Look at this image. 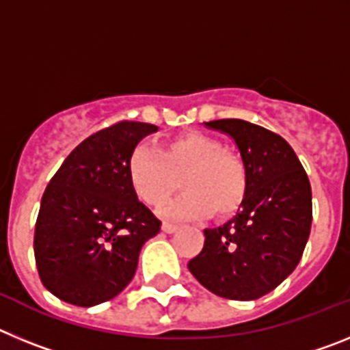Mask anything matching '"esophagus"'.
Returning a JSON list of instances; mask_svg holds the SVG:
<instances>
[{
  "mask_svg": "<svg viewBox=\"0 0 350 350\" xmlns=\"http://www.w3.org/2000/svg\"><path fill=\"white\" fill-rule=\"evenodd\" d=\"M177 230H178L177 224H170V222H165V224H163V231H165V233H168V234L175 233Z\"/></svg>",
  "mask_w": 350,
  "mask_h": 350,
  "instance_id": "esophagus-1",
  "label": "esophagus"
}]
</instances>
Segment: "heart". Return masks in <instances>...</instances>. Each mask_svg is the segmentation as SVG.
I'll return each instance as SVG.
<instances>
[{"mask_svg": "<svg viewBox=\"0 0 350 350\" xmlns=\"http://www.w3.org/2000/svg\"><path fill=\"white\" fill-rule=\"evenodd\" d=\"M175 178L184 193L166 206L170 219H202L212 212L226 217L242 205L249 184L242 157L202 131H182L156 150L138 147L129 156V185L145 205H165Z\"/></svg>", "mask_w": 350, "mask_h": 350, "instance_id": "heart-1", "label": "heart"}]
</instances>
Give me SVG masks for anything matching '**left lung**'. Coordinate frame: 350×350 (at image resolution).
<instances>
[{
	"instance_id": "left-lung-1",
	"label": "left lung",
	"mask_w": 350,
	"mask_h": 350,
	"mask_svg": "<svg viewBox=\"0 0 350 350\" xmlns=\"http://www.w3.org/2000/svg\"><path fill=\"white\" fill-rule=\"evenodd\" d=\"M237 145L247 168V194L233 219L205 230V245L187 268L228 299H258L298 267L312 226V189L282 137L242 119L205 122Z\"/></svg>"
}]
</instances>
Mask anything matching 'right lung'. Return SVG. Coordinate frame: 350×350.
<instances>
[{"mask_svg":"<svg viewBox=\"0 0 350 350\" xmlns=\"http://www.w3.org/2000/svg\"><path fill=\"white\" fill-rule=\"evenodd\" d=\"M147 122H117L77 145L42 196L35 228L40 280L77 307L116 298L131 282L138 256L161 221L138 202L128 159L156 133Z\"/></svg>","mask_w":350,"mask_h":350,"instance_id":"obj_1","label":"right lung"}]
</instances>
